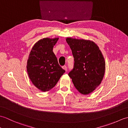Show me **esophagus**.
I'll return each mask as SVG.
<instances>
[{
	"label": "esophagus",
	"mask_w": 128,
	"mask_h": 128,
	"mask_svg": "<svg viewBox=\"0 0 128 128\" xmlns=\"http://www.w3.org/2000/svg\"><path fill=\"white\" fill-rule=\"evenodd\" d=\"M62 69H64V70H66H66H67V67H66V66H62Z\"/></svg>",
	"instance_id": "obj_1"
}]
</instances>
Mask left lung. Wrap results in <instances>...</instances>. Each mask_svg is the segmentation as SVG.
I'll return each instance as SVG.
<instances>
[{
  "label": "left lung",
  "instance_id": "obj_1",
  "mask_svg": "<svg viewBox=\"0 0 128 128\" xmlns=\"http://www.w3.org/2000/svg\"><path fill=\"white\" fill-rule=\"evenodd\" d=\"M66 41L74 58V66L69 73L75 88L82 94L95 90L104 77L106 63L98 46L92 40L68 37Z\"/></svg>",
  "mask_w": 128,
  "mask_h": 128
}]
</instances>
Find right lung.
Instances as JSON below:
<instances>
[{"instance_id": "add662e5", "label": "right lung", "mask_w": 128, "mask_h": 128, "mask_svg": "<svg viewBox=\"0 0 128 128\" xmlns=\"http://www.w3.org/2000/svg\"><path fill=\"white\" fill-rule=\"evenodd\" d=\"M59 38H44L32 47L27 62V72L32 84L42 92L50 91L56 86L66 72L58 64L53 52Z\"/></svg>"}]
</instances>
